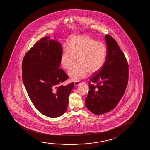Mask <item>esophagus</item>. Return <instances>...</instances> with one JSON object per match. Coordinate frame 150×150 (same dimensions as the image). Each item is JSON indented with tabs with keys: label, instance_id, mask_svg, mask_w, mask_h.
I'll use <instances>...</instances> for the list:
<instances>
[{
	"label": "esophagus",
	"instance_id": "obj_1",
	"mask_svg": "<svg viewBox=\"0 0 150 150\" xmlns=\"http://www.w3.org/2000/svg\"><path fill=\"white\" fill-rule=\"evenodd\" d=\"M80 82L78 81H75V82H74V85L75 86H78L79 84H80Z\"/></svg>",
	"mask_w": 150,
	"mask_h": 150
}]
</instances>
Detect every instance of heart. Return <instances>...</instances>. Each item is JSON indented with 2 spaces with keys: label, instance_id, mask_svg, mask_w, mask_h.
<instances>
[{
  "label": "heart",
  "instance_id": "heart-1",
  "mask_svg": "<svg viewBox=\"0 0 150 150\" xmlns=\"http://www.w3.org/2000/svg\"><path fill=\"white\" fill-rule=\"evenodd\" d=\"M67 48L62 52L60 62L63 68L69 70L77 59V64L68 73L73 81L86 77L88 73L94 74L98 72L107 58L106 45L85 36L71 37L67 43Z\"/></svg>",
  "mask_w": 150,
  "mask_h": 150
}]
</instances>
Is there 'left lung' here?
<instances>
[{
	"label": "left lung",
	"mask_w": 150,
	"mask_h": 150,
	"mask_svg": "<svg viewBox=\"0 0 150 150\" xmlns=\"http://www.w3.org/2000/svg\"><path fill=\"white\" fill-rule=\"evenodd\" d=\"M107 55L105 64L90 79L85 105L92 113L109 112L116 105L125 92L129 77L127 60L118 43L110 35L105 36ZM93 83L91 84L90 82Z\"/></svg>",
	"instance_id": "8db88e82"
}]
</instances>
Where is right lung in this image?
<instances>
[{"instance_id":"obj_1","label":"right lung","mask_w":150,"mask_h":150,"mask_svg":"<svg viewBox=\"0 0 150 150\" xmlns=\"http://www.w3.org/2000/svg\"><path fill=\"white\" fill-rule=\"evenodd\" d=\"M62 52L59 42L44 37L25 54L22 63L23 83L31 101L42 114L50 118L66 112L74 86L73 82L59 86L69 77L59 69Z\"/></svg>"}]
</instances>
